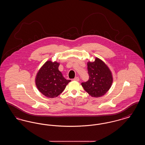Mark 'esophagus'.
Listing matches in <instances>:
<instances>
[{
    "label": "esophagus",
    "mask_w": 145,
    "mask_h": 145,
    "mask_svg": "<svg viewBox=\"0 0 145 145\" xmlns=\"http://www.w3.org/2000/svg\"><path fill=\"white\" fill-rule=\"evenodd\" d=\"M74 80H75V81H79V77L76 76V78H74Z\"/></svg>",
    "instance_id": "esophagus-1"
}]
</instances>
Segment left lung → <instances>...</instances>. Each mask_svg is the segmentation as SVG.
<instances>
[{
	"label": "left lung",
	"mask_w": 145,
	"mask_h": 145,
	"mask_svg": "<svg viewBox=\"0 0 145 145\" xmlns=\"http://www.w3.org/2000/svg\"><path fill=\"white\" fill-rule=\"evenodd\" d=\"M89 80L82 86L89 95L93 97L104 96L110 89L113 82L112 72L101 59L96 57L93 62H88Z\"/></svg>",
	"instance_id": "left-lung-1"
}]
</instances>
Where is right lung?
<instances>
[{"mask_svg": "<svg viewBox=\"0 0 145 145\" xmlns=\"http://www.w3.org/2000/svg\"><path fill=\"white\" fill-rule=\"evenodd\" d=\"M60 63L47 61L38 71L35 82L39 91L48 98L60 95L71 80H66L59 70Z\"/></svg>", "mask_w": 145, "mask_h": 145, "instance_id": "right-lung-1", "label": "right lung"}]
</instances>
